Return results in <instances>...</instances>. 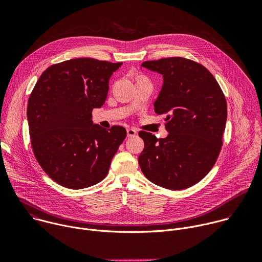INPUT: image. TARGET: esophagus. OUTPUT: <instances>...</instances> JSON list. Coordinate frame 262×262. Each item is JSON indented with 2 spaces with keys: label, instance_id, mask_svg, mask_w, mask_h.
Segmentation results:
<instances>
[{
  "label": "esophagus",
  "instance_id": "esophagus-1",
  "mask_svg": "<svg viewBox=\"0 0 262 262\" xmlns=\"http://www.w3.org/2000/svg\"><path fill=\"white\" fill-rule=\"evenodd\" d=\"M126 134H127L128 138H132V137H135L137 135V130L135 128H127Z\"/></svg>",
  "mask_w": 262,
  "mask_h": 262
}]
</instances>
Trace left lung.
<instances>
[{
    "mask_svg": "<svg viewBox=\"0 0 262 262\" xmlns=\"http://www.w3.org/2000/svg\"><path fill=\"white\" fill-rule=\"evenodd\" d=\"M141 66L163 76L154 105L157 114L166 115L169 133L165 139L139 133L144 141L141 170L162 188H190L211 170L220 154L227 120L225 96L212 74L192 60L165 58Z\"/></svg>",
    "mask_w": 262,
    "mask_h": 262,
    "instance_id": "left-lung-1",
    "label": "left lung"
}]
</instances>
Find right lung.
<instances>
[{"mask_svg": "<svg viewBox=\"0 0 262 262\" xmlns=\"http://www.w3.org/2000/svg\"><path fill=\"white\" fill-rule=\"evenodd\" d=\"M121 65L92 58L54 64L29 97L27 117L35 158L65 188L80 190L101 181L126 137L122 126L106 129L92 121V110L104 103L110 78Z\"/></svg>", "mask_w": 262, "mask_h": 262, "instance_id": "add662e5", "label": "right lung"}]
</instances>
